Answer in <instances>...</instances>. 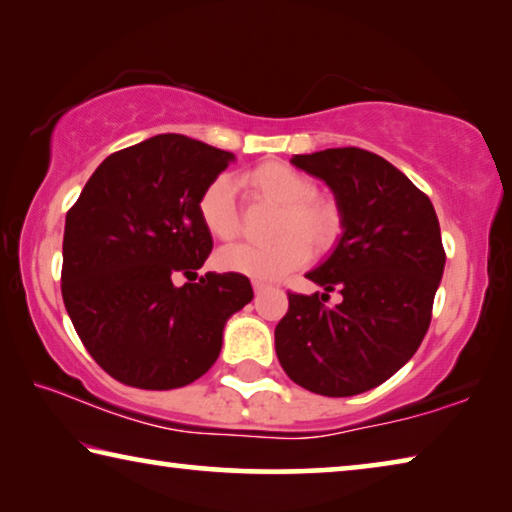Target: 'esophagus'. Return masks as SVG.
I'll use <instances>...</instances> for the list:
<instances>
[{
  "label": "esophagus",
  "instance_id": "1",
  "mask_svg": "<svg viewBox=\"0 0 512 512\" xmlns=\"http://www.w3.org/2000/svg\"><path fill=\"white\" fill-rule=\"evenodd\" d=\"M268 289V284L266 282H259V280H255L253 282V291L257 293V296H259V293H262V291H266Z\"/></svg>",
  "mask_w": 512,
  "mask_h": 512
}]
</instances>
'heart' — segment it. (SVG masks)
<instances>
[{
  "mask_svg": "<svg viewBox=\"0 0 512 512\" xmlns=\"http://www.w3.org/2000/svg\"><path fill=\"white\" fill-rule=\"evenodd\" d=\"M237 187L248 196L275 203L271 223L275 239L266 244H232L216 253V266L241 273L253 280H280L307 262L311 250L327 253L343 230V212L334 196L316 192L307 173L284 162H262L239 173ZM198 221L216 241H230L239 235L241 219L235 201V187L228 178L207 183L196 201Z\"/></svg>",
  "mask_w": 512,
  "mask_h": 512,
  "instance_id": "b5f03b06",
  "label": "heart"
}]
</instances>
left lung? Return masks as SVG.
<instances>
[{"mask_svg":"<svg viewBox=\"0 0 512 512\" xmlns=\"http://www.w3.org/2000/svg\"><path fill=\"white\" fill-rule=\"evenodd\" d=\"M293 164L332 187L343 237L307 273L325 293L289 291L275 327L277 359L311 393H366L393 377L427 334L445 268L438 216L427 194L366 149H325L296 155ZM332 290L339 306L326 305Z\"/></svg>","mask_w":512,"mask_h":512,"instance_id":"8db88e82","label":"left lung"}]
</instances>
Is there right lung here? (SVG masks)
Segmentation results:
<instances>
[{
    "label": "right lung",
    "mask_w": 512,
    "mask_h": 512,
    "mask_svg": "<svg viewBox=\"0 0 512 512\" xmlns=\"http://www.w3.org/2000/svg\"><path fill=\"white\" fill-rule=\"evenodd\" d=\"M235 155L155 135L108 155L65 219L60 291L85 350L144 391L196 381L221 352L223 325L253 300L241 273L196 271L212 253L196 201ZM187 276L178 288L175 280Z\"/></svg>",
    "instance_id": "add662e5"
}]
</instances>
